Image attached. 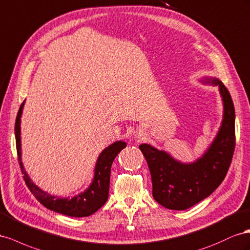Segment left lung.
Listing matches in <instances>:
<instances>
[{"mask_svg": "<svg viewBox=\"0 0 250 250\" xmlns=\"http://www.w3.org/2000/svg\"><path fill=\"white\" fill-rule=\"evenodd\" d=\"M203 83L218 85L224 111L217 136L201 158L182 163L152 146H139L151 173L153 197L168 209H188L211 195L224 180L232 159L236 135L231 96L218 78H206Z\"/></svg>", "mask_w": 250, "mask_h": 250, "instance_id": "obj_1", "label": "left lung"}]
</instances>
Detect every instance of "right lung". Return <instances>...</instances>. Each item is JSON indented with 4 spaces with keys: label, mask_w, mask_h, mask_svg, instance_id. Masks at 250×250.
<instances>
[{
    "label": "right lung",
    "mask_w": 250,
    "mask_h": 250,
    "mask_svg": "<svg viewBox=\"0 0 250 250\" xmlns=\"http://www.w3.org/2000/svg\"><path fill=\"white\" fill-rule=\"evenodd\" d=\"M24 104L25 102L21 104L18 112L14 133H16L17 152L20 167L22 169L24 180L28 188L38 199V201H40L50 210L75 218L89 217L93 215L108 200L112 163L121 149L126 146V144L123 140L116 141L104 149L101 155L98 156V159L96 161L93 181L83 192H81L80 195H76L73 198L51 196L48 192L41 189L38 185H35L31 181L30 177L27 175L23 166L22 148H21V117H22Z\"/></svg>",
    "instance_id": "1"
}]
</instances>
